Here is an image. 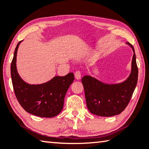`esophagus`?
Wrapping results in <instances>:
<instances>
[{
    "mask_svg": "<svg viewBox=\"0 0 149 149\" xmlns=\"http://www.w3.org/2000/svg\"><path fill=\"white\" fill-rule=\"evenodd\" d=\"M74 75H75V77L76 79H81V72L79 71L75 72L74 74Z\"/></svg>",
    "mask_w": 149,
    "mask_h": 149,
    "instance_id": "obj_1",
    "label": "esophagus"
}]
</instances>
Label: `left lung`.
Segmentation results:
<instances>
[{
    "mask_svg": "<svg viewBox=\"0 0 149 149\" xmlns=\"http://www.w3.org/2000/svg\"><path fill=\"white\" fill-rule=\"evenodd\" d=\"M127 45L132 49L134 55L129 76L123 82L107 84L90 75L82 78L86 106L93 114L111 117L118 115L129 104L138 82V69L134 47L129 42Z\"/></svg>",
    "mask_w": 149,
    "mask_h": 149,
    "instance_id": "8db88e82",
    "label": "left lung"
}]
</instances>
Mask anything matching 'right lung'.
Segmentation results:
<instances>
[{
  "label": "right lung",
  "instance_id": "obj_1",
  "mask_svg": "<svg viewBox=\"0 0 149 149\" xmlns=\"http://www.w3.org/2000/svg\"><path fill=\"white\" fill-rule=\"evenodd\" d=\"M20 41L15 48L11 64V77L16 97L26 112L41 118H53L61 112L66 93L74 80L73 73L65 76H55L39 84H28L20 77L17 69V54Z\"/></svg>",
  "mask_w": 149,
  "mask_h": 149
}]
</instances>
